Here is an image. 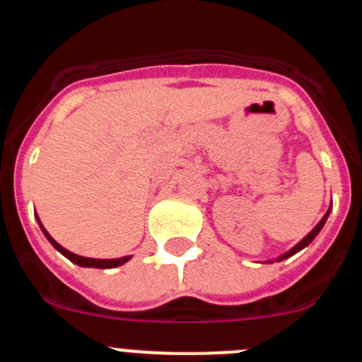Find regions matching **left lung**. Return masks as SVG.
Instances as JSON below:
<instances>
[{
  "mask_svg": "<svg viewBox=\"0 0 362 362\" xmlns=\"http://www.w3.org/2000/svg\"><path fill=\"white\" fill-rule=\"evenodd\" d=\"M330 210H332V206H330V209H328V212H326L325 216H322V219L319 221L317 225H315V228H313L312 232H310L308 235H306V238H303V239H300V241L297 243V245L293 246V248H290V250L286 252V254L279 255V257H277V261H283V259H288V257H292L293 254H297V252H300V250H303V248H306V246H308L310 243L313 241V239L317 238V233L321 232V228H322V226H325L326 219H328V216H330ZM268 263H274V261H268Z\"/></svg>",
  "mask_w": 362,
  "mask_h": 362,
  "instance_id": "obj_1",
  "label": "left lung"
}]
</instances>
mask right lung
<instances>
[{"instance_id": "right-lung-1", "label": "right lung", "mask_w": 362, "mask_h": 362, "mask_svg": "<svg viewBox=\"0 0 362 362\" xmlns=\"http://www.w3.org/2000/svg\"><path fill=\"white\" fill-rule=\"evenodd\" d=\"M37 223H40L41 230H43V233H45V238L49 239L50 245H52L54 248L59 252V254H63L66 259H70L74 264H78V267H85V268H116V267H121V264H124L127 261H130V255H124V257H117V259H92V257H83V255L72 254V252H69L66 248H63L59 243L54 241V239L50 238V233L45 230L43 225H41L40 217H37Z\"/></svg>"}]
</instances>
